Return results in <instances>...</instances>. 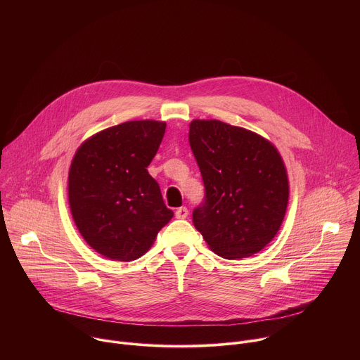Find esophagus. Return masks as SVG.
<instances>
[{
	"instance_id": "34e87169",
	"label": "esophagus",
	"mask_w": 360,
	"mask_h": 360,
	"mask_svg": "<svg viewBox=\"0 0 360 360\" xmlns=\"http://www.w3.org/2000/svg\"><path fill=\"white\" fill-rule=\"evenodd\" d=\"M175 217H176L178 219H185V218L188 217V210H186L185 207L178 208V210L175 211Z\"/></svg>"
}]
</instances>
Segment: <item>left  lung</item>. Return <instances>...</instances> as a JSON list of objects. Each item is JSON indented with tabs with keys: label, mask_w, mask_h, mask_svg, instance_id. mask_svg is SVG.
Returning a JSON list of instances; mask_svg holds the SVG:
<instances>
[{
	"label": "left lung",
	"mask_w": 360,
	"mask_h": 360,
	"mask_svg": "<svg viewBox=\"0 0 360 360\" xmlns=\"http://www.w3.org/2000/svg\"><path fill=\"white\" fill-rule=\"evenodd\" d=\"M189 145L205 185L203 202L192 214L205 242L226 259L264 249L278 233L289 199L275 145L217 120H193Z\"/></svg>",
	"instance_id": "left-lung-1"
}]
</instances>
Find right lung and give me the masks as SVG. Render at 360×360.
I'll return each mask as SVG.
<instances>
[{
    "label": "right lung",
    "instance_id": "add662e5",
    "mask_svg": "<svg viewBox=\"0 0 360 360\" xmlns=\"http://www.w3.org/2000/svg\"><path fill=\"white\" fill-rule=\"evenodd\" d=\"M165 128L160 121H128L92 135L75 152L71 214L85 242L108 259H138L174 217L146 169Z\"/></svg>",
    "mask_w": 360,
    "mask_h": 360
}]
</instances>
